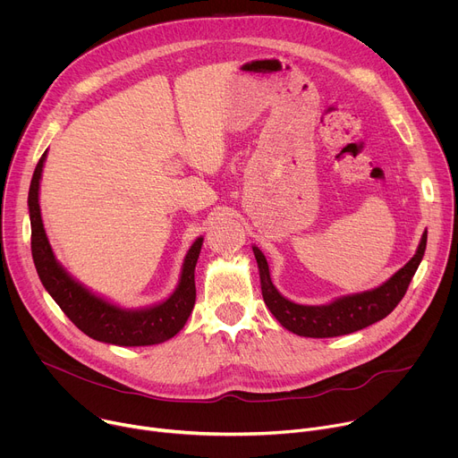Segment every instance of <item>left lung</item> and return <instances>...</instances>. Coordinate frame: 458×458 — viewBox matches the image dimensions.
Wrapping results in <instances>:
<instances>
[{
    "label": "left lung",
    "instance_id": "obj_1",
    "mask_svg": "<svg viewBox=\"0 0 458 458\" xmlns=\"http://www.w3.org/2000/svg\"><path fill=\"white\" fill-rule=\"evenodd\" d=\"M426 243L428 231L421 234L416 255L379 288L348 295L325 306H304L284 299L271 283L267 260L262 251L253 248V253L260 271L262 297L275 319L286 330L302 337H337L381 321L398 306L424 259Z\"/></svg>",
    "mask_w": 458,
    "mask_h": 458
}]
</instances>
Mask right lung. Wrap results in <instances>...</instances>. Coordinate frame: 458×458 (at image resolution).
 I'll list each match as a JSON object with an SVG mask.
<instances>
[{"label":"right lung","mask_w":458,"mask_h":458,"mask_svg":"<svg viewBox=\"0 0 458 458\" xmlns=\"http://www.w3.org/2000/svg\"><path fill=\"white\" fill-rule=\"evenodd\" d=\"M44 161L46 152L34 168L27 199L30 216V251L44 288L72 323L97 341L119 346H147L174 337L185 327L196 302L194 269L203 238H198L192 243L183 262L180 284L165 302L143 310H123L114 306L93 295L69 276L53 255L38 203Z\"/></svg>","instance_id":"right-lung-1"}]
</instances>
